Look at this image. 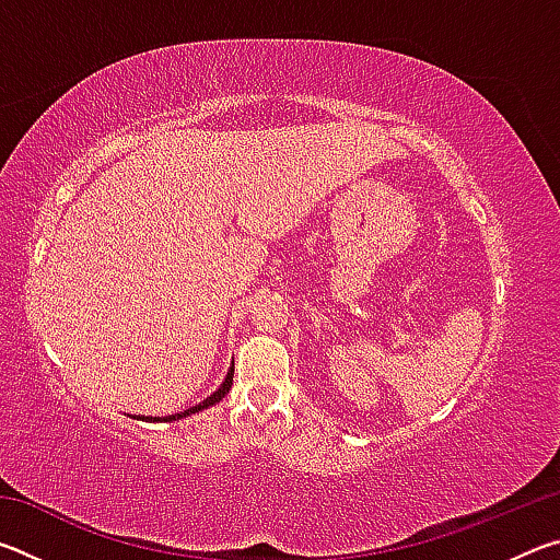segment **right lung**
<instances>
[{
	"mask_svg": "<svg viewBox=\"0 0 560 560\" xmlns=\"http://www.w3.org/2000/svg\"><path fill=\"white\" fill-rule=\"evenodd\" d=\"M232 377H234V365L230 368V373H226V377H224V383L217 387V390L207 397V400H202L200 405H195V407H187L185 412H177V415H167V417H140V420H150V422H173V420H183V417H189V415H195V412H202V410H207V407H212V405H217L222 400V397L230 393V387H232Z\"/></svg>",
	"mask_w": 560,
	"mask_h": 560,
	"instance_id": "1",
	"label": "right lung"
}]
</instances>
